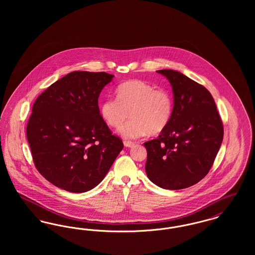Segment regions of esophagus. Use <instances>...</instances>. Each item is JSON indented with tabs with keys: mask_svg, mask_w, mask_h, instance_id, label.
<instances>
[{
	"mask_svg": "<svg viewBox=\"0 0 255 255\" xmlns=\"http://www.w3.org/2000/svg\"><path fill=\"white\" fill-rule=\"evenodd\" d=\"M123 143H124V146L125 147H133L134 145V143L132 142V141H129V140H124L123 141Z\"/></svg>",
	"mask_w": 255,
	"mask_h": 255,
	"instance_id": "obj_1",
	"label": "esophagus"
}]
</instances>
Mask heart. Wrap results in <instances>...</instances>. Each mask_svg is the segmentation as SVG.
<instances>
[{
	"label": "heart",
	"instance_id": "heart-1",
	"mask_svg": "<svg viewBox=\"0 0 255 255\" xmlns=\"http://www.w3.org/2000/svg\"><path fill=\"white\" fill-rule=\"evenodd\" d=\"M173 97L169 91L141 80H131L117 88V98L108 97L100 105L105 122L120 128L131 116L132 120L121 128L127 138H137L147 133L157 134L169 124L173 114Z\"/></svg>",
	"mask_w": 255,
	"mask_h": 255
}]
</instances>
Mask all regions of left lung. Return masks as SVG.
<instances>
[{"label":"left lung","mask_w":255,"mask_h":255,"mask_svg":"<svg viewBox=\"0 0 255 255\" xmlns=\"http://www.w3.org/2000/svg\"><path fill=\"white\" fill-rule=\"evenodd\" d=\"M174 93L173 114L157 138L144 142L145 170L164 189L189 187L204 179L213 165L224 136L223 122L205 87L173 70H159Z\"/></svg>","instance_id":"left-lung-1"}]
</instances>
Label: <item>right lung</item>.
<instances>
[{
	"instance_id": "right-lung-1",
	"label": "right lung",
	"mask_w": 255,
	"mask_h": 255,
	"mask_svg": "<svg viewBox=\"0 0 255 255\" xmlns=\"http://www.w3.org/2000/svg\"><path fill=\"white\" fill-rule=\"evenodd\" d=\"M113 74L68 73L37 97L26 137L38 172L55 186L82 193L96 187L122 149L100 115L98 97Z\"/></svg>"
}]
</instances>
